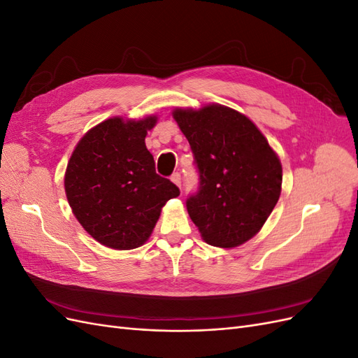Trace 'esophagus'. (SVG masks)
<instances>
[{
    "mask_svg": "<svg viewBox=\"0 0 358 358\" xmlns=\"http://www.w3.org/2000/svg\"><path fill=\"white\" fill-rule=\"evenodd\" d=\"M171 182L173 183H175V185H178L179 188H182V178H180V173H173V175H171Z\"/></svg>",
    "mask_w": 358,
    "mask_h": 358,
    "instance_id": "34e87169",
    "label": "esophagus"
}]
</instances>
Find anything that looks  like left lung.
<instances>
[{"mask_svg":"<svg viewBox=\"0 0 358 358\" xmlns=\"http://www.w3.org/2000/svg\"><path fill=\"white\" fill-rule=\"evenodd\" d=\"M200 185L187 200L206 243L236 248L262 230L280 196L282 166L257 125L221 104L175 109Z\"/></svg>","mask_w":358,"mask_h":358,"instance_id":"left-lung-1","label":"left lung"}]
</instances>
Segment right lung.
Returning a JSON list of instances; mask_svg holds the SVG:
<instances>
[{
    "mask_svg": "<svg viewBox=\"0 0 358 358\" xmlns=\"http://www.w3.org/2000/svg\"><path fill=\"white\" fill-rule=\"evenodd\" d=\"M157 116L106 119L76 145L64 187L83 229L101 245L127 251L142 246L162 206L180 191L155 171L145 137Z\"/></svg>",
    "mask_w": 358,
    "mask_h": 358,
    "instance_id": "1",
    "label": "right lung"
}]
</instances>
